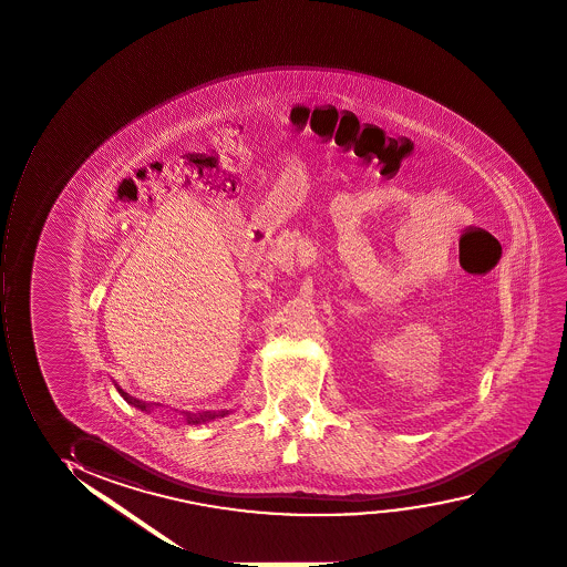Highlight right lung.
<instances>
[{
	"mask_svg": "<svg viewBox=\"0 0 567 567\" xmlns=\"http://www.w3.org/2000/svg\"><path fill=\"white\" fill-rule=\"evenodd\" d=\"M116 389H117V392H120V394H122L123 396V400H125V402H130L131 405H135V408H138V410L141 411H151V408L152 410H154V405H156V403H154V405H152V403H144V402H141V400H137V398H133V396H130V394H127V392H123L122 389H120V386H117L116 384ZM225 415H228V413H226V411H219V413H215V411H204V413H198V415H194V413H185V419H186V423L188 424H199V423H207V421H212V419H215V416H225Z\"/></svg>",
	"mask_w": 567,
	"mask_h": 567,
	"instance_id": "1",
	"label": "right lung"
}]
</instances>
